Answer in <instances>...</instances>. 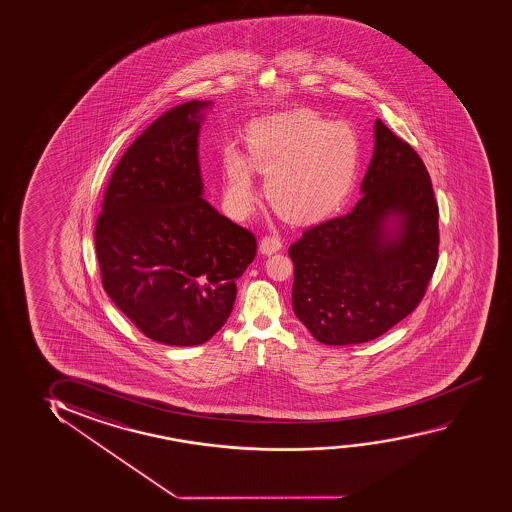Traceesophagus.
I'll use <instances>...</instances> for the list:
<instances>
[{
    "label": "esophagus",
    "instance_id": "34e87169",
    "mask_svg": "<svg viewBox=\"0 0 512 512\" xmlns=\"http://www.w3.org/2000/svg\"><path fill=\"white\" fill-rule=\"evenodd\" d=\"M280 247H282V240L279 237H275V235H266L259 242V253L261 254H273L279 251Z\"/></svg>",
    "mask_w": 512,
    "mask_h": 512
}]
</instances>
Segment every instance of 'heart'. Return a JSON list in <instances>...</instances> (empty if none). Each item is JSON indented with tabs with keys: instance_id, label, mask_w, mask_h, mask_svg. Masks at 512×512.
Masks as SVG:
<instances>
[{
	"instance_id": "heart-1",
	"label": "heart",
	"mask_w": 512,
	"mask_h": 512,
	"mask_svg": "<svg viewBox=\"0 0 512 512\" xmlns=\"http://www.w3.org/2000/svg\"><path fill=\"white\" fill-rule=\"evenodd\" d=\"M246 146L247 157L235 146L223 150L228 204L239 214L251 211L254 167L266 176L273 209L298 223L333 214L354 188L361 162V141L348 123L308 110L254 123Z\"/></svg>"
}]
</instances>
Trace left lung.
Here are the masks:
<instances>
[{"label":"left lung","instance_id":"8db88e82","mask_svg":"<svg viewBox=\"0 0 512 512\" xmlns=\"http://www.w3.org/2000/svg\"><path fill=\"white\" fill-rule=\"evenodd\" d=\"M354 209L289 247L293 310L326 345L371 341L408 317L437 265L439 207L422 158L382 122Z\"/></svg>","mask_w":512,"mask_h":512}]
</instances>
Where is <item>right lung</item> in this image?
<instances>
[{"label":"right lung","instance_id":"right-lung-1","mask_svg":"<svg viewBox=\"0 0 512 512\" xmlns=\"http://www.w3.org/2000/svg\"><path fill=\"white\" fill-rule=\"evenodd\" d=\"M211 103L158 116L111 174L96 223L104 291L151 340L195 347L232 314L256 237L202 198L198 130Z\"/></svg>","mask_w":512,"mask_h":512}]
</instances>
